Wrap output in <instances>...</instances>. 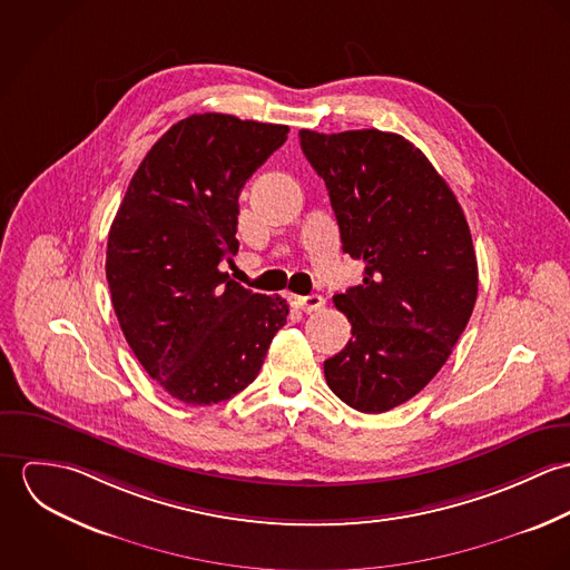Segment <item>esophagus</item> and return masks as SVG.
Segmentation results:
<instances>
[{"mask_svg": "<svg viewBox=\"0 0 570 570\" xmlns=\"http://www.w3.org/2000/svg\"><path fill=\"white\" fill-rule=\"evenodd\" d=\"M289 303H292V307H296L301 312H318L325 305V298L318 296V294H312V296H289Z\"/></svg>", "mask_w": 570, "mask_h": 570, "instance_id": "34e87169", "label": "esophagus"}]
</instances>
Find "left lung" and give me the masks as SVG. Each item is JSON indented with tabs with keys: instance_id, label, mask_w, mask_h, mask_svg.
<instances>
[{
	"instance_id": "8db88e82",
	"label": "left lung",
	"mask_w": 570,
	"mask_h": 570,
	"mask_svg": "<svg viewBox=\"0 0 570 570\" xmlns=\"http://www.w3.org/2000/svg\"><path fill=\"white\" fill-rule=\"evenodd\" d=\"M325 179L342 249L364 261L362 285L335 294L351 340L325 362L328 389L377 414L414 397L441 371L479 294L468 219L445 179L404 136L303 129Z\"/></svg>"
}]
</instances>
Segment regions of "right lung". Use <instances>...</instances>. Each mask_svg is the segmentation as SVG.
<instances>
[{"instance_id": "obj_1", "label": "right lung", "mask_w": 570, "mask_h": 570, "mask_svg": "<svg viewBox=\"0 0 570 570\" xmlns=\"http://www.w3.org/2000/svg\"><path fill=\"white\" fill-rule=\"evenodd\" d=\"M289 127L193 114L134 173L107 239V283L145 371L188 404L226 402L252 384L289 307L219 269L239 249V193Z\"/></svg>"}]
</instances>
